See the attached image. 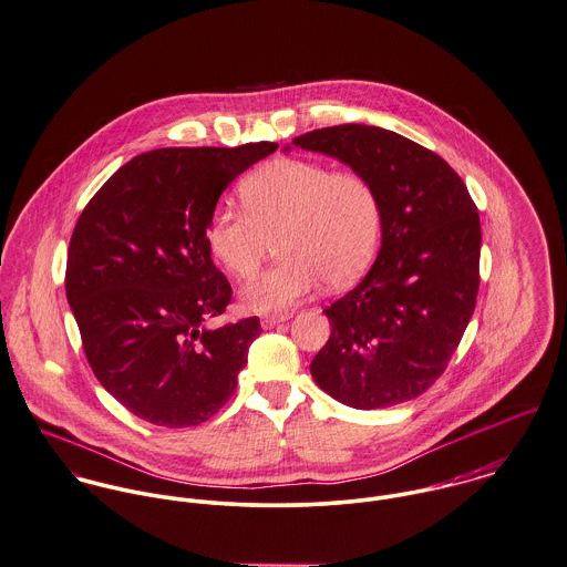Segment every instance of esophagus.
I'll list each match as a JSON object with an SVG mask.
<instances>
[{"label": "esophagus", "mask_w": 567, "mask_h": 567, "mask_svg": "<svg viewBox=\"0 0 567 567\" xmlns=\"http://www.w3.org/2000/svg\"><path fill=\"white\" fill-rule=\"evenodd\" d=\"M289 317H291V313L265 315V317L260 319V326H262V328H274V326L287 321Z\"/></svg>", "instance_id": "esophagus-1"}]
</instances>
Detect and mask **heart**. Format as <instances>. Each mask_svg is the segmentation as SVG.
I'll use <instances>...</instances> for the list:
<instances>
[{
	"label": "heart",
	"mask_w": 567,
	"mask_h": 567,
	"mask_svg": "<svg viewBox=\"0 0 567 567\" xmlns=\"http://www.w3.org/2000/svg\"><path fill=\"white\" fill-rule=\"evenodd\" d=\"M246 208L219 204L206 221V246L235 278L256 274L271 239L282 258L241 291L252 313H285L328 287H346L370 267L382 233L374 183L309 158H276L241 185Z\"/></svg>",
	"instance_id": "b5f03b06"
}]
</instances>
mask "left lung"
<instances>
[{
	"label": "left lung",
	"mask_w": 567,
	"mask_h": 567,
	"mask_svg": "<svg viewBox=\"0 0 567 567\" xmlns=\"http://www.w3.org/2000/svg\"><path fill=\"white\" fill-rule=\"evenodd\" d=\"M293 145L365 174L382 202L377 262L323 311L330 337L311 363L315 382L365 411L413 400L445 372L476 307V204L440 154L384 127H321Z\"/></svg>",
	"instance_id": "8db88e82"
}]
</instances>
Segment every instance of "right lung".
<instances>
[{
  "label": "right lung",
  "mask_w": 567,
  "mask_h": 567,
  "mask_svg": "<svg viewBox=\"0 0 567 567\" xmlns=\"http://www.w3.org/2000/svg\"><path fill=\"white\" fill-rule=\"evenodd\" d=\"M276 143L161 147L134 156L84 206L64 289L86 361L136 417L167 429L210 420L235 393L258 317L208 328L233 298L206 246L224 189Z\"/></svg>",
  "instance_id": "1"
}]
</instances>
